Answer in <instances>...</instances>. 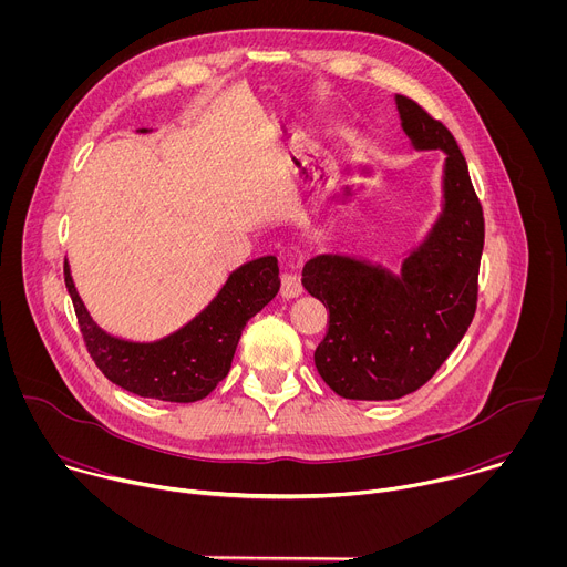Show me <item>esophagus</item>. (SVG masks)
<instances>
[{
    "label": "esophagus",
    "mask_w": 567,
    "mask_h": 567,
    "mask_svg": "<svg viewBox=\"0 0 567 567\" xmlns=\"http://www.w3.org/2000/svg\"><path fill=\"white\" fill-rule=\"evenodd\" d=\"M302 293V285L300 278L296 274H282L280 278V296L282 298H298Z\"/></svg>",
    "instance_id": "esophagus-1"
}]
</instances>
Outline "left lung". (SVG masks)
<instances>
[{
	"instance_id": "obj_1",
	"label": "left lung",
	"mask_w": 567,
	"mask_h": 567,
	"mask_svg": "<svg viewBox=\"0 0 567 567\" xmlns=\"http://www.w3.org/2000/svg\"><path fill=\"white\" fill-rule=\"evenodd\" d=\"M413 150H442V210L420 245L403 254L399 271L381 262L320 254L318 241L302 269V287L330 309V328L313 363L337 394L388 401L422 388L466 334L477 300L484 247L482 206L453 134L415 101L394 96ZM357 175L370 177L365 161ZM357 184L334 197L330 219L357 195Z\"/></svg>"
}]
</instances>
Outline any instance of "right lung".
Returning a JSON list of instances; mask_svg holds the SVG:
<instances>
[{"label":"right lung","mask_w":567,"mask_h":567,"mask_svg":"<svg viewBox=\"0 0 567 567\" xmlns=\"http://www.w3.org/2000/svg\"><path fill=\"white\" fill-rule=\"evenodd\" d=\"M136 132L150 134L152 130L138 127ZM64 282L80 332L101 372L127 392L175 403L199 401L213 392L230 370L247 320L280 289L276 256L249 260L228 274L215 298L186 326L154 341H132L105 332L92 318L73 285L69 260Z\"/></svg>","instance_id":"1"}]
</instances>
